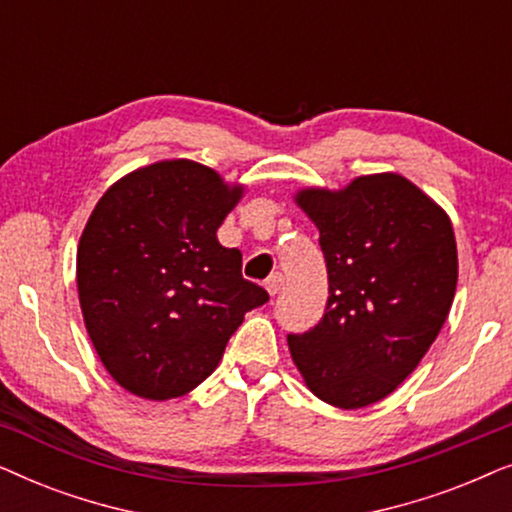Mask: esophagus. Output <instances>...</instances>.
<instances>
[{"instance_id": "obj_1", "label": "esophagus", "mask_w": 512, "mask_h": 512, "mask_svg": "<svg viewBox=\"0 0 512 512\" xmlns=\"http://www.w3.org/2000/svg\"><path fill=\"white\" fill-rule=\"evenodd\" d=\"M265 289H268L270 296H277V293L284 289V275H282V272H275V275H272L268 282H265Z\"/></svg>"}]
</instances>
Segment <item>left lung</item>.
Here are the masks:
<instances>
[{"label":"left lung","instance_id":"8db88e82","mask_svg":"<svg viewBox=\"0 0 512 512\" xmlns=\"http://www.w3.org/2000/svg\"><path fill=\"white\" fill-rule=\"evenodd\" d=\"M293 200L319 230L328 303L312 331L289 335L291 359L324 403L366 408L419 366L450 314L459 277L452 221L396 172L340 191L300 188Z\"/></svg>","mask_w":512,"mask_h":512}]
</instances>
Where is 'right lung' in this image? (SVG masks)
Segmentation results:
<instances>
[{
	"mask_svg": "<svg viewBox=\"0 0 512 512\" xmlns=\"http://www.w3.org/2000/svg\"><path fill=\"white\" fill-rule=\"evenodd\" d=\"M195 160L125 174L97 202L76 251L83 324L107 373L149 401L184 396L219 366L244 314L268 291L216 237L242 200Z\"/></svg>",
	"mask_w": 512,
	"mask_h": 512,
	"instance_id": "right-lung-1",
	"label": "right lung"
}]
</instances>
